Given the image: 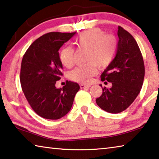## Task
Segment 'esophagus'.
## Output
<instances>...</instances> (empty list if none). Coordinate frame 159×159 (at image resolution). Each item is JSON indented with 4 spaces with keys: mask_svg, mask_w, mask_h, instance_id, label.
Instances as JSON below:
<instances>
[{
    "mask_svg": "<svg viewBox=\"0 0 159 159\" xmlns=\"http://www.w3.org/2000/svg\"><path fill=\"white\" fill-rule=\"evenodd\" d=\"M80 86V88H81V89H87V88H89L91 87L90 85H86V84H81Z\"/></svg>",
    "mask_w": 159,
    "mask_h": 159,
    "instance_id": "esophagus-1",
    "label": "esophagus"
}]
</instances>
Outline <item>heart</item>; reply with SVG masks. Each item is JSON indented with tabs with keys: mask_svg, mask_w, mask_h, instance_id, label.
I'll use <instances>...</instances> for the list:
<instances>
[{
	"mask_svg": "<svg viewBox=\"0 0 159 159\" xmlns=\"http://www.w3.org/2000/svg\"><path fill=\"white\" fill-rule=\"evenodd\" d=\"M79 48L87 49L85 65L79 66L70 72L69 77L72 81L87 84L97 73L96 66L105 68L112 62L115 57L117 43L115 36L106 35L101 29L94 28L82 32L75 39ZM75 50L71 47L62 49L59 58L66 68L73 65Z\"/></svg>",
	"mask_w": 159,
	"mask_h": 159,
	"instance_id": "1",
	"label": "heart"
}]
</instances>
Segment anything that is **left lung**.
Listing matches in <instances>:
<instances>
[{
    "label": "left lung",
    "instance_id": "1",
    "mask_svg": "<svg viewBox=\"0 0 159 159\" xmlns=\"http://www.w3.org/2000/svg\"><path fill=\"white\" fill-rule=\"evenodd\" d=\"M117 35L115 57L101 75L102 82H112V86L102 88V95L96 99L102 110L112 114L123 112L133 103L140 92L144 77V61L137 42L121 26Z\"/></svg>",
    "mask_w": 159,
    "mask_h": 159
}]
</instances>
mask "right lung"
Segmentation results:
<instances>
[{
  "mask_svg": "<svg viewBox=\"0 0 159 159\" xmlns=\"http://www.w3.org/2000/svg\"><path fill=\"white\" fill-rule=\"evenodd\" d=\"M75 33L51 32L42 35L30 44L22 58V91L32 109L43 118L55 120L65 116L80 89L77 83L70 81H66L63 88L55 86L63 76L58 50Z\"/></svg>",
  "mask_w": 159,
  "mask_h": 159,
  "instance_id": "obj_1",
  "label": "right lung"
}]
</instances>
